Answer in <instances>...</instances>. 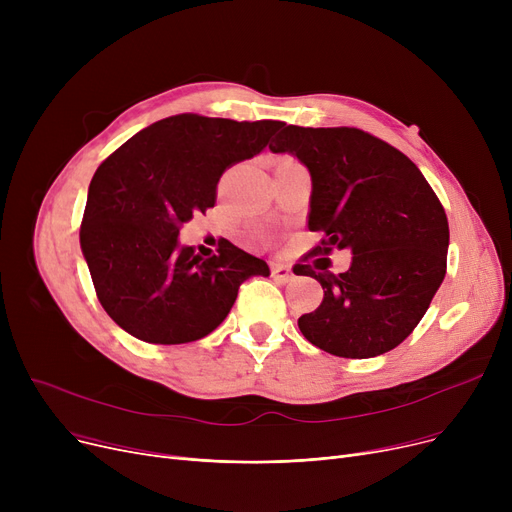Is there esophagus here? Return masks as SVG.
<instances>
[{"instance_id": "esophagus-1", "label": "esophagus", "mask_w": 512, "mask_h": 512, "mask_svg": "<svg viewBox=\"0 0 512 512\" xmlns=\"http://www.w3.org/2000/svg\"><path fill=\"white\" fill-rule=\"evenodd\" d=\"M272 276L278 280V282H288V280H292V270H290V265H284V263H274L272 265Z\"/></svg>"}]
</instances>
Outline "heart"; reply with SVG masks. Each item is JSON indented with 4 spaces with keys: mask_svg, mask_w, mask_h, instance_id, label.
<instances>
[{
    "mask_svg": "<svg viewBox=\"0 0 512 512\" xmlns=\"http://www.w3.org/2000/svg\"><path fill=\"white\" fill-rule=\"evenodd\" d=\"M284 161H294L292 157H280L278 161H276V164H284Z\"/></svg>",
    "mask_w": 512,
    "mask_h": 512,
    "instance_id": "heart-1",
    "label": "heart"
}]
</instances>
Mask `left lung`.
<instances>
[{"label":"left lung","mask_w":512,"mask_h":512,"mask_svg":"<svg viewBox=\"0 0 512 512\" xmlns=\"http://www.w3.org/2000/svg\"><path fill=\"white\" fill-rule=\"evenodd\" d=\"M270 149L309 168L307 226L324 234L292 267L324 288L321 305L299 317L303 336L344 359L392 351L417 328L446 276L450 232L434 188L405 153L361 128L288 124ZM334 248L354 253L344 275L304 265Z\"/></svg>","instance_id":"1"}]
</instances>
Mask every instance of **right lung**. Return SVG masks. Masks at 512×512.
<instances>
[{
	"mask_svg": "<svg viewBox=\"0 0 512 512\" xmlns=\"http://www.w3.org/2000/svg\"><path fill=\"white\" fill-rule=\"evenodd\" d=\"M282 126L178 114L143 128L97 168L80 249L101 307L122 330L151 344L199 340L226 319L242 282L270 276L263 259L226 238L201 257L180 247L178 234L215 205L222 174Z\"/></svg>",
	"mask_w": 512,
	"mask_h": 512,
	"instance_id": "1",
	"label": "right lung"
}]
</instances>
